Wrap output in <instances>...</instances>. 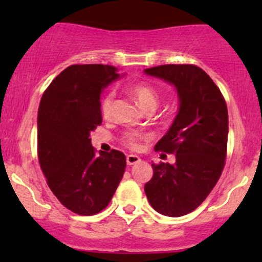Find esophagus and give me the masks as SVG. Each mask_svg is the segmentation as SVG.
<instances>
[{
    "instance_id": "esophagus-1",
    "label": "esophagus",
    "mask_w": 262,
    "mask_h": 262,
    "mask_svg": "<svg viewBox=\"0 0 262 262\" xmlns=\"http://www.w3.org/2000/svg\"><path fill=\"white\" fill-rule=\"evenodd\" d=\"M139 162H141V158H139L138 156L136 155L126 156V163H128V166L136 165V163H139Z\"/></svg>"
}]
</instances>
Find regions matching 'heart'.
Returning a JSON list of instances; mask_svg holds the SVG:
<instances>
[{"label": "heart", "instance_id": "heart-1", "mask_svg": "<svg viewBox=\"0 0 262 262\" xmlns=\"http://www.w3.org/2000/svg\"><path fill=\"white\" fill-rule=\"evenodd\" d=\"M130 92L134 96V99L138 101V104L141 105L143 109H146L147 112H153V110L157 107V105L160 104V95L158 92L153 89L152 86L147 83H136L130 87ZM114 100H115V92L109 91L102 96L101 102H100V110H101V114L104 118H109L113 113V106H114ZM143 134H141L139 132L130 130L126 132L124 134V142H125L126 146L130 148H138L139 147V141L143 139Z\"/></svg>", "mask_w": 262, "mask_h": 262}]
</instances>
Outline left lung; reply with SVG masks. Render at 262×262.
<instances>
[{
    "mask_svg": "<svg viewBox=\"0 0 262 262\" xmlns=\"http://www.w3.org/2000/svg\"><path fill=\"white\" fill-rule=\"evenodd\" d=\"M144 73L172 84L179 96L178 115L155 147L175 153L176 162L153 163L144 191L156 212L182 216L204 202L222 175L228 139L227 104L212 78L194 64H163Z\"/></svg>",
    "mask_w": 262,
    "mask_h": 262,
    "instance_id": "obj_1",
    "label": "left lung"
}]
</instances>
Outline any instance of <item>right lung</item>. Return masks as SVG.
I'll return each instance as SVG.
<instances>
[{
  "instance_id": "right-lung-1",
  "label": "right lung",
  "mask_w": 262,
  "mask_h": 262,
  "mask_svg": "<svg viewBox=\"0 0 262 262\" xmlns=\"http://www.w3.org/2000/svg\"><path fill=\"white\" fill-rule=\"evenodd\" d=\"M119 77L113 66H70L52 81L39 105L41 171L57 199L80 215L105 209L125 171L123 152L96 155L90 138L102 123V90Z\"/></svg>"
}]
</instances>
